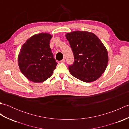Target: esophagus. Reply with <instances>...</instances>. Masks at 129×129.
Returning a JSON list of instances; mask_svg holds the SVG:
<instances>
[{"mask_svg":"<svg viewBox=\"0 0 129 129\" xmlns=\"http://www.w3.org/2000/svg\"><path fill=\"white\" fill-rule=\"evenodd\" d=\"M65 59H62L61 61H60V62H62V63H64V62H65Z\"/></svg>","mask_w":129,"mask_h":129,"instance_id":"34e87169","label":"esophagus"}]
</instances>
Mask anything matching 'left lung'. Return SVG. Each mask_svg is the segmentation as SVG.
<instances>
[{
    "label": "left lung",
    "instance_id": "8db88e82",
    "mask_svg": "<svg viewBox=\"0 0 129 129\" xmlns=\"http://www.w3.org/2000/svg\"><path fill=\"white\" fill-rule=\"evenodd\" d=\"M65 36L74 56V63L69 67L71 74L86 83L96 80L105 72L108 63L105 46L92 33L75 31Z\"/></svg>",
    "mask_w": 129,
    "mask_h": 129
}]
</instances>
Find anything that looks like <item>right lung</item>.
I'll return each mask as SVG.
<instances>
[{
    "label": "right lung",
    "mask_w": 129,
    "mask_h": 129,
    "mask_svg": "<svg viewBox=\"0 0 129 129\" xmlns=\"http://www.w3.org/2000/svg\"><path fill=\"white\" fill-rule=\"evenodd\" d=\"M52 35L49 33L34 35L23 45L18 55L21 72L34 83H42L52 75L57 63L50 48Z\"/></svg>",
    "instance_id": "add662e5"
}]
</instances>
